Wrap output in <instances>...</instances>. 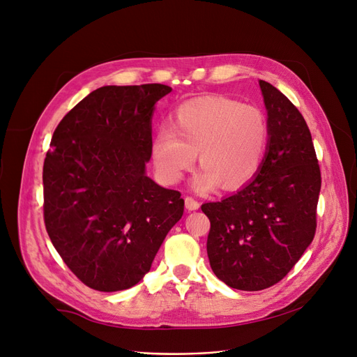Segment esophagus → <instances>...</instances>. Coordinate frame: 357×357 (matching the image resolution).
<instances>
[{
  "mask_svg": "<svg viewBox=\"0 0 357 357\" xmlns=\"http://www.w3.org/2000/svg\"><path fill=\"white\" fill-rule=\"evenodd\" d=\"M184 205H186L188 211H196V209H199V206H201V204H199L196 199H193L190 196L184 197Z\"/></svg>",
  "mask_w": 357,
  "mask_h": 357,
  "instance_id": "1",
  "label": "esophagus"
}]
</instances>
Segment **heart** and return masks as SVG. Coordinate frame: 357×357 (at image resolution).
Masks as SVG:
<instances>
[{
	"mask_svg": "<svg viewBox=\"0 0 357 357\" xmlns=\"http://www.w3.org/2000/svg\"><path fill=\"white\" fill-rule=\"evenodd\" d=\"M151 142L156 174L177 183L189 171L196 153L202 168L195 174L193 189L206 193L220 184L238 189L250 183L264 164L269 126L262 109L224 96H204L181 104Z\"/></svg>",
	"mask_w": 357,
	"mask_h": 357,
	"instance_id": "1",
	"label": "heart"
}]
</instances>
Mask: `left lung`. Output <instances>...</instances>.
I'll use <instances>...</instances> for the list:
<instances>
[{
	"label": "left lung",
	"instance_id": "1",
	"mask_svg": "<svg viewBox=\"0 0 357 357\" xmlns=\"http://www.w3.org/2000/svg\"><path fill=\"white\" fill-rule=\"evenodd\" d=\"M269 142L256 177L220 202L202 205L211 221L206 252L227 286L258 291L286 277L317 231L321 169L309 127L290 99L259 80Z\"/></svg>",
	"mask_w": 357,
	"mask_h": 357
}]
</instances>
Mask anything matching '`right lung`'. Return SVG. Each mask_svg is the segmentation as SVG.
Here are the masks:
<instances>
[{
    "label": "right lung",
    "instance_id": "obj_1",
    "mask_svg": "<svg viewBox=\"0 0 357 357\" xmlns=\"http://www.w3.org/2000/svg\"><path fill=\"white\" fill-rule=\"evenodd\" d=\"M169 86H102L56 126L44 162V220L55 250L98 291L133 287L181 218V193L146 176L155 104Z\"/></svg>",
    "mask_w": 357,
    "mask_h": 357
}]
</instances>
